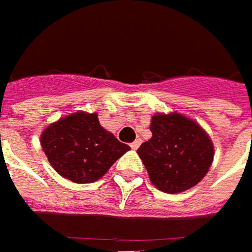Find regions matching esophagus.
<instances>
[{"instance_id": "obj_1", "label": "esophagus", "mask_w": 252, "mask_h": 252, "mask_svg": "<svg viewBox=\"0 0 252 252\" xmlns=\"http://www.w3.org/2000/svg\"><path fill=\"white\" fill-rule=\"evenodd\" d=\"M140 144H141V140H140V138H136V140L130 144V147H131V150H137L138 147H140Z\"/></svg>"}]
</instances>
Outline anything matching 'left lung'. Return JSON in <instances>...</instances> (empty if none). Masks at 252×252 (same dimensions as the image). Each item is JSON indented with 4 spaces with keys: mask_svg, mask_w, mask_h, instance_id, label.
Here are the masks:
<instances>
[{
    "mask_svg": "<svg viewBox=\"0 0 252 252\" xmlns=\"http://www.w3.org/2000/svg\"><path fill=\"white\" fill-rule=\"evenodd\" d=\"M153 137L137 150L150 180L158 190L177 194L198 185L214 161V143L208 133L185 115L154 114Z\"/></svg>",
    "mask_w": 252,
    "mask_h": 252,
    "instance_id": "8db88e82",
    "label": "left lung"
}]
</instances>
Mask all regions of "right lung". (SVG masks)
I'll return each instance as SVG.
<instances>
[{
  "instance_id": "add662e5",
  "label": "right lung",
  "mask_w": 252,
  "mask_h": 252,
  "mask_svg": "<svg viewBox=\"0 0 252 252\" xmlns=\"http://www.w3.org/2000/svg\"><path fill=\"white\" fill-rule=\"evenodd\" d=\"M40 143L52 168L79 185L97 182L130 150L99 125L97 112L83 111L47 126Z\"/></svg>"
}]
</instances>
